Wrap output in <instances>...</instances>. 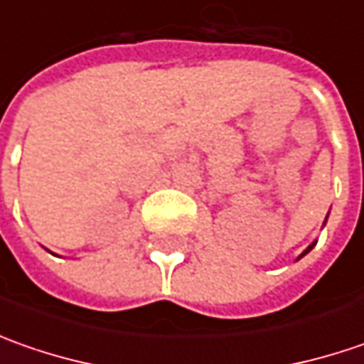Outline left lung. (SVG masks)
<instances>
[{
	"label": "left lung",
	"mask_w": 364,
	"mask_h": 364,
	"mask_svg": "<svg viewBox=\"0 0 364 364\" xmlns=\"http://www.w3.org/2000/svg\"><path fill=\"white\" fill-rule=\"evenodd\" d=\"M326 218H328V217H326ZM324 225H326V220H324ZM314 245H316V241H314V243H312V245H310V247H308V249H306V251H304V253H301L300 257H304V255H306V253H310V251H312V249H314ZM300 257H298V259H300Z\"/></svg>",
	"instance_id": "1"
}]
</instances>
